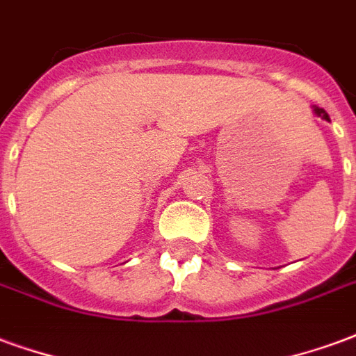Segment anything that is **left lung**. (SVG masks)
<instances>
[{"instance_id": "1", "label": "left lung", "mask_w": 356, "mask_h": 356, "mask_svg": "<svg viewBox=\"0 0 356 356\" xmlns=\"http://www.w3.org/2000/svg\"><path fill=\"white\" fill-rule=\"evenodd\" d=\"M315 113H317L318 117H323V118H325V120H330V118H328V115H326L325 109H321V107H315Z\"/></svg>"}]
</instances>
